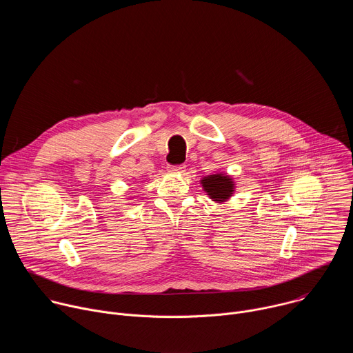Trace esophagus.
Here are the masks:
<instances>
[{"mask_svg":"<svg viewBox=\"0 0 353 353\" xmlns=\"http://www.w3.org/2000/svg\"><path fill=\"white\" fill-rule=\"evenodd\" d=\"M168 170H169L170 173H184L185 166H184V165H179V166H169V168H168Z\"/></svg>","mask_w":353,"mask_h":353,"instance_id":"esophagus-1","label":"esophagus"}]
</instances>
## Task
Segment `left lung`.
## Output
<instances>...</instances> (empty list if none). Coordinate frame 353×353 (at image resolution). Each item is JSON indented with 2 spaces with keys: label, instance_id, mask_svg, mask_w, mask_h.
I'll list each match as a JSON object with an SVG mask.
<instances>
[{
  "label": "left lung",
  "instance_id": "obj_1",
  "mask_svg": "<svg viewBox=\"0 0 353 353\" xmlns=\"http://www.w3.org/2000/svg\"><path fill=\"white\" fill-rule=\"evenodd\" d=\"M199 184L203 185V190L216 204L228 203L236 191L233 177L223 172H216L214 174L204 176L199 180Z\"/></svg>",
  "mask_w": 353,
  "mask_h": 353
}]
</instances>
